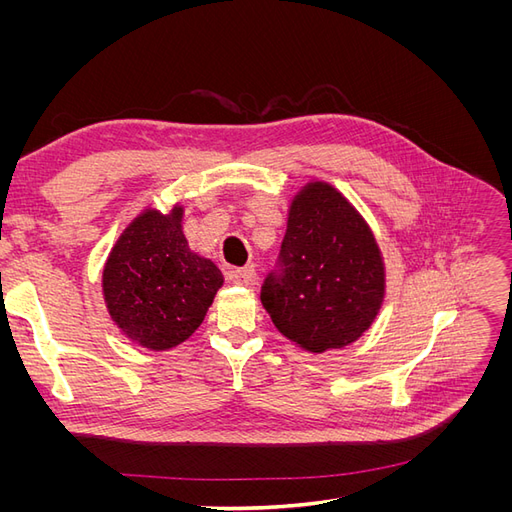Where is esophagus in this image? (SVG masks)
Segmentation results:
<instances>
[{"instance_id":"34e87169","label":"esophagus","mask_w":512,"mask_h":512,"mask_svg":"<svg viewBox=\"0 0 512 512\" xmlns=\"http://www.w3.org/2000/svg\"><path fill=\"white\" fill-rule=\"evenodd\" d=\"M256 269L254 267H243V269H235L230 271V280L235 282L237 286H243V288H252L256 284Z\"/></svg>"}]
</instances>
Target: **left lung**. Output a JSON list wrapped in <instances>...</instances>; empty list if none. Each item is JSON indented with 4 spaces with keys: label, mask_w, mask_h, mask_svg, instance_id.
Returning a JSON list of instances; mask_svg holds the SVG:
<instances>
[{
    "label": "left lung",
    "mask_w": 512,
    "mask_h": 512,
    "mask_svg": "<svg viewBox=\"0 0 512 512\" xmlns=\"http://www.w3.org/2000/svg\"><path fill=\"white\" fill-rule=\"evenodd\" d=\"M282 275L260 290L275 329L299 348H346L374 324L386 271L374 230L327 181H307L292 196L282 241Z\"/></svg>",
    "instance_id": "8db88e82"
}]
</instances>
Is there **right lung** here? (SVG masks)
I'll list each match as a JSON object with an SVG mask.
<instances>
[{
    "instance_id": "1",
    "label": "right lung",
    "mask_w": 512,
    "mask_h": 512,
    "mask_svg": "<svg viewBox=\"0 0 512 512\" xmlns=\"http://www.w3.org/2000/svg\"><path fill=\"white\" fill-rule=\"evenodd\" d=\"M224 284L215 262L190 250L183 205L145 207L123 228L102 269V297L115 327L132 344L170 350L205 320Z\"/></svg>"
}]
</instances>
